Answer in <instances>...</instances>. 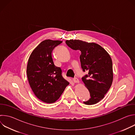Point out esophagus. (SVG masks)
<instances>
[{"label":"esophagus","instance_id":"34e87169","mask_svg":"<svg viewBox=\"0 0 135 135\" xmlns=\"http://www.w3.org/2000/svg\"><path fill=\"white\" fill-rule=\"evenodd\" d=\"M73 81H74L75 83H79V79H78V78H75L73 79Z\"/></svg>","mask_w":135,"mask_h":135}]
</instances>
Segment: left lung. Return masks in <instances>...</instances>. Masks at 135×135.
Returning a JSON list of instances; mask_svg holds the SVG:
<instances>
[{
  "label": "left lung",
  "mask_w": 135,
  "mask_h": 135,
  "mask_svg": "<svg viewBox=\"0 0 135 135\" xmlns=\"http://www.w3.org/2000/svg\"><path fill=\"white\" fill-rule=\"evenodd\" d=\"M74 50L81 52L80 61L83 71H88L82 78L88 89L90 98L83 103L88 105L97 104L103 99L110 88L113 79V64L107 52L100 45L79 40L66 41Z\"/></svg>",
  "instance_id": "obj_1"
}]
</instances>
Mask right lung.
I'll return each mask as SVG.
<instances>
[{
    "instance_id": "add662e5",
    "label": "right lung",
    "mask_w": 135,
    "mask_h": 135,
    "mask_svg": "<svg viewBox=\"0 0 135 135\" xmlns=\"http://www.w3.org/2000/svg\"><path fill=\"white\" fill-rule=\"evenodd\" d=\"M62 42L43 41L28 60L27 74L29 85L36 97L46 103L55 102L69 84L62 77L61 69L54 65L52 56L53 50Z\"/></svg>"
}]
</instances>
